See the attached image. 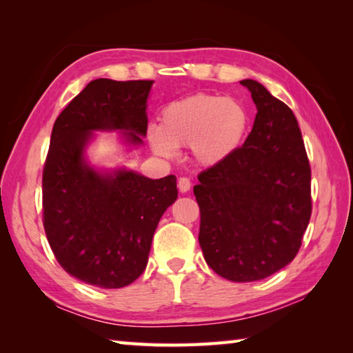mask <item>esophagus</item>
<instances>
[{
  "mask_svg": "<svg viewBox=\"0 0 353 353\" xmlns=\"http://www.w3.org/2000/svg\"><path fill=\"white\" fill-rule=\"evenodd\" d=\"M177 187H179V191H181V193H187V191H190V188H191L190 179L188 177H179Z\"/></svg>",
  "mask_w": 353,
  "mask_h": 353,
  "instance_id": "obj_1",
  "label": "esophagus"
}]
</instances>
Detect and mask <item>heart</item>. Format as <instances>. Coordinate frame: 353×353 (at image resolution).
<instances>
[{"label":"heart","mask_w":353,"mask_h":353,"mask_svg":"<svg viewBox=\"0 0 353 353\" xmlns=\"http://www.w3.org/2000/svg\"><path fill=\"white\" fill-rule=\"evenodd\" d=\"M248 129L249 115L238 101L194 94L166 105L160 126L148 130V141L165 159L174 157L176 148L190 146L196 162L212 166L240 149Z\"/></svg>","instance_id":"b5f03b06"}]
</instances>
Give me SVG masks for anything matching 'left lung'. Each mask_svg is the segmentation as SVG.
<instances>
[{"label": "left lung", "instance_id": "1", "mask_svg": "<svg viewBox=\"0 0 353 353\" xmlns=\"http://www.w3.org/2000/svg\"><path fill=\"white\" fill-rule=\"evenodd\" d=\"M256 105L244 145L198 176L199 244L207 265L232 282H255L297 255L312 216V170L294 113L252 79Z\"/></svg>", "mask_w": 353, "mask_h": 353}]
</instances>
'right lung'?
Here are the masks:
<instances>
[{
    "mask_svg": "<svg viewBox=\"0 0 353 353\" xmlns=\"http://www.w3.org/2000/svg\"><path fill=\"white\" fill-rule=\"evenodd\" d=\"M154 81L94 79L57 117L43 168V227L70 276L99 288H123L148 265L154 232L177 199L176 177L99 172L85 162L93 130H124L141 145Z\"/></svg>",
    "mask_w": 353,
    "mask_h": 353,
    "instance_id": "obj_1",
    "label": "right lung"
}]
</instances>
